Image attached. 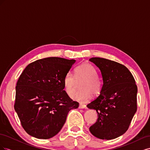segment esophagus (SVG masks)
<instances>
[{
	"label": "esophagus",
	"mask_w": 150,
	"mask_h": 150,
	"mask_svg": "<svg viewBox=\"0 0 150 150\" xmlns=\"http://www.w3.org/2000/svg\"><path fill=\"white\" fill-rule=\"evenodd\" d=\"M79 108H81V109H83V108H86L87 107H86V106L85 105V104H79Z\"/></svg>",
	"instance_id": "obj_1"
}]
</instances>
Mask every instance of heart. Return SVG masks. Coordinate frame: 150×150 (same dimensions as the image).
<instances>
[{"label":"heart","instance_id":"b5f03b06","mask_svg":"<svg viewBox=\"0 0 150 150\" xmlns=\"http://www.w3.org/2000/svg\"><path fill=\"white\" fill-rule=\"evenodd\" d=\"M83 80L80 83L81 89L74 95L76 81ZM63 84L66 94L75 101L86 103L92 98L93 94L98 95L103 88V83L101 78L97 76L96 69L89 63L86 62L77 66L74 69V76L71 73L65 75Z\"/></svg>","mask_w":150,"mask_h":150}]
</instances>
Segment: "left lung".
Masks as SVG:
<instances>
[{
  "instance_id": "left-lung-1",
  "label": "left lung",
  "mask_w": 150,
  "mask_h": 150,
  "mask_svg": "<svg viewBox=\"0 0 150 150\" xmlns=\"http://www.w3.org/2000/svg\"><path fill=\"white\" fill-rule=\"evenodd\" d=\"M89 61L99 68L103 80L100 94L87 104L98 116L89 131L101 139L116 138L128 129L137 110V86L131 72L120 63L100 57Z\"/></svg>"
}]
</instances>
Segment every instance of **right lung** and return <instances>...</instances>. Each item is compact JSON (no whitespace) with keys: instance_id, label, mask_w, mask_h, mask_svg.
Returning <instances> with one entry per match:
<instances>
[{"instance_id":"1","label":"right lung","mask_w":150,"mask_h":150,"mask_svg":"<svg viewBox=\"0 0 150 150\" xmlns=\"http://www.w3.org/2000/svg\"><path fill=\"white\" fill-rule=\"evenodd\" d=\"M74 59L51 57L31 62L22 72L16 87L14 109L25 132L47 139L56 135L68 112L76 109L64 90L63 79Z\"/></svg>"}]
</instances>
